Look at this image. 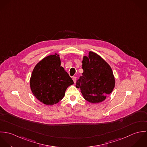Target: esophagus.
I'll return each mask as SVG.
<instances>
[{"label": "esophagus", "mask_w": 147, "mask_h": 147, "mask_svg": "<svg viewBox=\"0 0 147 147\" xmlns=\"http://www.w3.org/2000/svg\"><path fill=\"white\" fill-rule=\"evenodd\" d=\"M76 77H75V76H74V77H72V79H73V81H74V82L75 83L76 82Z\"/></svg>", "instance_id": "esophagus-1"}]
</instances>
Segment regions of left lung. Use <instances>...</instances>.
<instances>
[{
  "mask_svg": "<svg viewBox=\"0 0 147 147\" xmlns=\"http://www.w3.org/2000/svg\"><path fill=\"white\" fill-rule=\"evenodd\" d=\"M82 75L76 82L84 98L90 103L103 101L115 87V78L110 65L97 54L90 52L82 61Z\"/></svg>",
  "mask_w": 147,
  "mask_h": 147,
  "instance_id": "obj_1",
  "label": "left lung"
}]
</instances>
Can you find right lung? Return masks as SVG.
Masks as SVG:
<instances>
[{
    "mask_svg": "<svg viewBox=\"0 0 147 147\" xmlns=\"http://www.w3.org/2000/svg\"><path fill=\"white\" fill-rule=\"evenodd\" d=\"M74 84L68 73L61 66L59 55H52L40 61L30 79L32 93L47 105L57 103L64 96L68 86Z\"/></svg>",
    "mask_w": 147,
    "mask_h": 147,
    "instance_id": "obj_1",
    "label": "right lung"
}]
</instances>
